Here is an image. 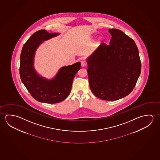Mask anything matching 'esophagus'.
<instances>
[{
    "label": "esophagus",
    "mask_w": 160,
    "mask_h": 160,
    "mask_svg": "<svg viewBox=\"0 0 160 160\" xmlns=\"http://www.w3.org/2000/svg\"><path fill=\"white\" fill-rule=\"evenodd\" d=\"M81 66H82V67H85L87 65V62H86V61L82 60L81 62Z\"/></svg>",
    "instance_id": "34e87169"
}]
</instances>
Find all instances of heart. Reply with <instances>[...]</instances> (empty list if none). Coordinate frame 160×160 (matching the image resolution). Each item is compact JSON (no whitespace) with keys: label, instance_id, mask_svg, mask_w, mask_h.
Returning a JSON list of instances; mask_svg holds the SVG:
<instances>
[{"label":"heart","instance_id":"b5f03b06","mask_svg":"<svg viewBox=\"0 0 160 160\" xmlns=\"http://www.w3.org/2000/svg\"><path fill=\"white\" fill-rule=\"evenodd\" d=\"M102 38H100L99 39V42H102Z\"/></svg>","mask_w":160,"mask_h":160}]
</instances>
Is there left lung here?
Wrapping results in <instances>:
<instances>
[{
    "label": "left lung",
    "mask_w": 160,
    "mask_h": 160,
    "mask_svg": "<svg viewBox=\"0 0 160 160\" xmlns=\"http://www.w3.org/2000/svg\"><path fill=\"white\" fill-rule=\"evenodd\" d=\"M109 45L102 43L87 58L89 85L101 99L113 101L132 92L141 71L138 50L133 39L117 29H109Z\"/></svg>",
    "instance_id": "1"
}]
</instances>
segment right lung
I'll list each match as a JSON object with an SVG mask.
<instances>
[{"mask_svg":"<svg viewBox=\"0 0 160 160\" xmlns=\"http://www.w3.org/2000/svg\"><path fill=\"white\" fill-rule=\"evenodd\" d=\"M58 34L48 33L45 29L38 31L27 40L22 50L19 68L22 82L32 97L39 102L55 104L65 99L71 92L73 78L81 68L80 62L65 66L51 80L39 76L35 71L33 59L37 48L43 41Z\"/></svg>","mask_w":160,"mask_h":160,"instance_id":"obj_1","label":"right lung"}]
</instances>
